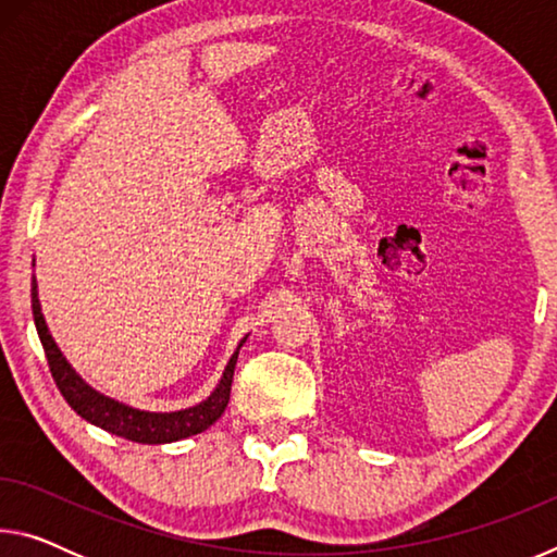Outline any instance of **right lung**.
Instances as JSON below:
<instances>
[{
  "label": "right lung",
  "instance_id": "1",
  "mask_svg": "<svg viewBox=\"0 0 557 557\" xmlns=\"http://www.w3.org/2000/svg\"><path fill=\"white\" fill-rule=\"evenodd\" d=\"M32 312H34V324H36V332H39L46 358H49L51 375L55 385H59L65 403H69L83 420L92 422L96 428H102L106 432H110V435L125 437L129 442H139V445H166V442H176V440L199 435V432L209 430L213 422L221 418L225 405L231 400L235 361H238L240 346L245 344V338H248L245 336L238 344V348H235V354L231 356L228 366H225L219 385H215L209 398L201 400L199 405H191V408L186 410L149 412V410H137L132 408V405L108 398V395L90 388V385L73 371V366L65 361L61 348L53 342L49 326H46L36 277H32Z\"/></svg>",
  "mask_w": 557,
  "mask_h": 557
}]
</instances>
